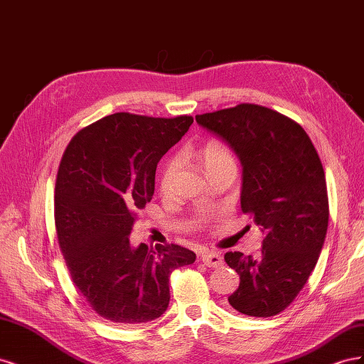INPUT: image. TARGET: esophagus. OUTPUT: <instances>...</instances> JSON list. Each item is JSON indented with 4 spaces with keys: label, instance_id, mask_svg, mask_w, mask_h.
I'll return each instance as SVG.
<instances>
[{
    "label": "esophagus",
    "instance_id": "1",
    "mask_svg": "<svg viewBox=\"0 0 364 364\" xmlns=\"http://www.w3.org/2000/svg\"><path fill=\"white\" fill-rule=\"evenodd\" d=\"M200 259H202V262L205 264V266L214 267V269L220 267L223 264V257L220 255L218 252H205V253H202Z\"/></svg>",
    "mask_w": 364,
    "mask_h": 364
}]
</instances>
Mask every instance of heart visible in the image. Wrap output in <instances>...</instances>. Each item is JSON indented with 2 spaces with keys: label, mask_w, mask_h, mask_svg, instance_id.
I'll list each match as a JSON object with an SVG mask.
<instances>
[{
  "label": "heart",
  "mask_w": 364,
  "mask_h": 364,
  "mask_svg": "<svg viewBox=\"0 0 364 364\" xmlns=\"http://www.w3.org/2000/svg\"><path fill=\"white\" fill-rule=\"evenodd\" d=\"M194 156L202 165L205 174L211 170L222 167V165L235 162L234 156H232V151H230L229 147L218 139H211V141L205 142L200 149L196 150ZM176 171H178V159L173 158V159H168L167 162H165L162 174H161V181H159L162 193L167 194L171 191Z\"/></svg>",
  "instance_id": "obj_1"
}]
</instances>
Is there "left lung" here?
I'll return each instance as SVG.
<instances>
[{
    "label": "left lung",
    "mask_w": 364,
    "mask_h": 364,
    "mask_svg": "<svg viewBox=\"0 0 364 364\" xmlns=\"http://www.w3.org/2000/svg\"><path fill=\"white\" fill-rule=\"evenodd\" d=\"M196 121L240 159L241 211L264 234L258 258L225 255L240 274L228 301L241 314L277 316L299 294L325 243L329 208L321 158L299 124L269 107L243 103Z\"/></svg>",
    "instance_id": "8db88e82"
}]
</instances>
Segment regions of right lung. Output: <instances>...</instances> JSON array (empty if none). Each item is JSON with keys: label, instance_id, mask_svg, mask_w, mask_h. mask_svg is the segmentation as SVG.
<instances>
[{"label": "right lung", "instance_id": "obj_1", "mask_svg": "<svg viewBox=\"0 0 364 364\" xmlns=\"http://www.w3.org/2000/svg\"><path fill=\"white\" fill-rule=\"evenodd\" d=\"M193 117L118 112L77 134L56 181L54 220L73 282L106 321L135 326L170 302V274L196 261L178 245L130 246L135 214L151 200L161 158L182 139Z\"/></svg>", "mask_w": 364, "mask_h": 364}]
</instances>
